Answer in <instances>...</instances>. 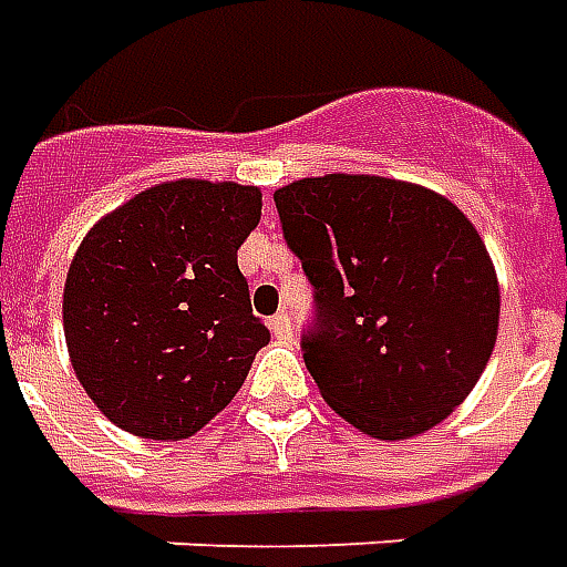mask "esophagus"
<instances>
[{"instance_id": "34e87169", "label": "esophagus", "mask_w": 567, "mask_h": 567, "mask_svg": "<svg viewBox=\"0 0 567 567\" xmlns=\"http://www.w3.org/2000/svg\"><path fill=\"white\" fill-rule=\"evenodd\" d=\"M268 329H271V336H275L277 341H287L290 339V317L275 315L271 320H268Z\"/></svg>"}]
</instances>
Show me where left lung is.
<instances>
[{
	"instance_id": "left-lung-1",
	"label": "left lung",
	"mask_w": 567,
	"mask_h": 567,
	"mask_svg": "<svg viewBox=\"0 0 567 567\" xmlns=\"http://www.w3.org/2000/svg\"><path fill=\"white\" fill-rule=\"evenodd\" d=\"M275 204L317 290L302 351L329 409L384 443L449 419L483 375L501 320L476 226L433 188L372 174L296 179Z\"/></svg>"
}]
</instances>
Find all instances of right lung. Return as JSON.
Listing matches in <instances>:
<instances>
[{
    "label": "right lung",
    "instance_id": "right-lung-1",
    "mask_svg": "<svg viewBox=\"0 0 567 567\" xmlns=\"http://www.w3.org/2000/svg\"><path fill=\"white\" fill-rule=\"evenodd\" d=\"M259 219L256 186L171 179L84 235L63 336L75 379L115 427L176 443L235 400L271 339L238 268Z\"/></svg>",
    "mask_w": 567,
    "mask_h": 567
}]
</instances>
